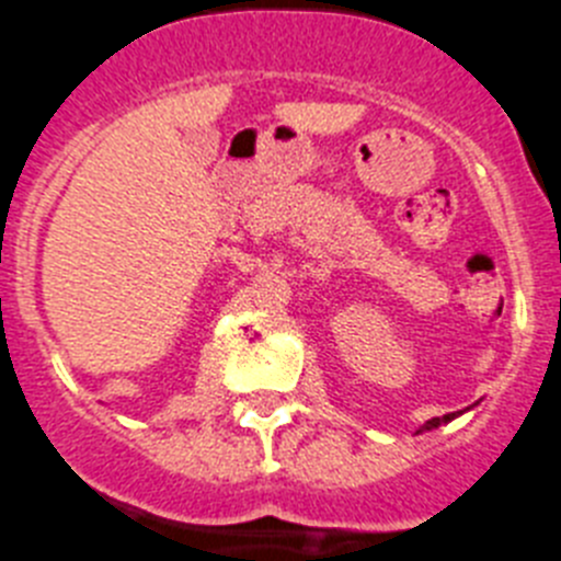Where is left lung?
Listing matches in <instances>:
<instances>
[{
    "mask_svg": "<svg viewBox=\"0 0 561 561\" xmlns=\"http://www.w3.org/2000/svg\"><path fill=\"white\" fill-rule=\"evenodd\" d=\"M457 417V411H454V414H443V417H431L428 423L423 425V428L417 431V434H423V431H431V428H437V425H443V423H448V420H454Z\"/></svg>",
    "mask_w": 561,
    "mask_h": 561,
    "instance_id": "8db88e82",
    "label": "left lung"
}]
</instances>
